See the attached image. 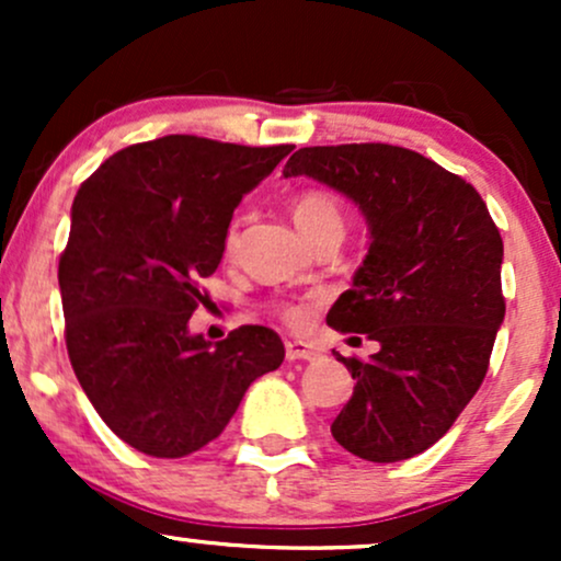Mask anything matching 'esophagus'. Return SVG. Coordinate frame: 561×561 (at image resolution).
<instances>
[{
    "label": "esophagus",
    "mask_w": 561,
    "mask_h": 561,
    "mask_svg": "<svg viewBox=\"0 0 561 561\" xmlns=\"http://www.w3.org/2000/svg\"><path fill=\"white\" fill-rule=\"evenodd\" d=\"M287 362H313L319 356V347L311 343H302V340H289L285 345Z\"/></svg>",
    "instance_id": "34e87169"
}]
</instances>
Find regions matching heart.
Masks as SVG:
<instances>
[{"label":"heart","mask_w":561,"mask_h":561,"mask_svg":"<svg viewBox=\"0 0 561 561\" xmlns=\"http://www.w3.org/2000/svg\"><path fill=\"white\" fill-rule=\"evenodd\" d=\"M293 218L298 224L300 234L311 240L313 234L324 229H343V205L332 192L306 190L293 199ZM231 244H234V229H229L227 234V248H231ZM279 313L289 327H302L308 319V311L298 302H287V306L279 308Z\"/></svg>","instance_id":"heart-1"}]
</instances>
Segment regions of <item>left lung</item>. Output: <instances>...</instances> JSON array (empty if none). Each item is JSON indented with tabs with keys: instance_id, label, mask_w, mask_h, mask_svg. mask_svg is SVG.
Segmentation results:
<instances>
[{
	"instance_id": "left-lung-1",
	"label": "left lung",
	"mask_w": 561,
	"mask_h": 561,
	"mask_svg": "<svg viewBox=\"0 0 561 561\" xmlns=\"http://www.w3.org/2000/svg\"><path fill=\"white\" fill-rule=\"evenodd\" d=\"M282 173L343 192L369 227L366 259L327 324L379 351L369 362L337 353L356 385L332 437L377 465L411 459L485 379L506 311L499 229L472 184L405 147H302Z\"/></svg>"
}]
</instances>
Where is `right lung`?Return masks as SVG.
<instances>
[{
    "instance_id": "right-lung-1",
    "label": "right lung",
    "mask_w": 561,
    "mask_h": 561,
    "mask_svg": "<svg viewBox=\"0 0 561 561\" xmlns=\"http://www.w3.org/2000/svg\"><path fill=\"white\" fill-rule=\"evenodd\" d=\"M289 152L171 134L115 152L73 199L57 268L68 356L102 422L141 454L208 446L250 385L285 362L268 327L214 345L190 317L234 208Z\"/></svg>"
}]
</instances>
